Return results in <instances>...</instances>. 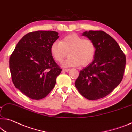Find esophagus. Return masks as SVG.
I'll return each instance as SVG.
<instances>
[{
    "label": "esophagus",
    "mask_w": 132,
    "mask_h": 132,
    "mask_svg": "<svg viewBox=\"0 0 132 132\" xmlns=\"http://www.w3.org/2000/svg\"><path fill=\"white\" fill-rule=\"evenodd\" d=\"M70 70V69H69V68H63V70H62V71L65 72H68Z\"/></svg>",
    "instance_id": "obj_1"
}]
</instances>
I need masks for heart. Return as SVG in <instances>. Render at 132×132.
<instances>
[{
    "mask_svg": "<svg viewBox=\"0 0 132 132\" xmlns=\"http://www.w3.org/2000/svg\"><path fill=\"white\" fill-rule=\"evenodd\" d=\"M64 62L66 67L86 66L94 59L96 54V45L92 40L84 38L76 34L66 35L60 42L55 41L51 46V53L56 62Z\"/></svg>",
    "mask_w": 132,
    "mask_h": 132,
    "instance_id": "obj_1",
    "label": "heart"
}]
</instances>
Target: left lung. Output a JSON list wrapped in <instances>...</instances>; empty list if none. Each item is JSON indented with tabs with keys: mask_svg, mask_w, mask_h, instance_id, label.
Returning <instances> with one entry per match:
<instances>
[{
	"mask_svg": "<svg viewBox=\"0 0 132 132\" xmlns=\"http://www.w3.org/2000/svg\"><path fill=\"white\" fill-rule=\"evenodd\" d=\"M96 45L94 60L80 71L75 86L88 100L104 98L122 80L126 60L117 42L103 31H89L82 34Z\"/></svg>",
	"mask_w": 132,
	"mask_h": 132,
	"instance_id": "obj_1",
	"label": "left lung"
}]
</instances>
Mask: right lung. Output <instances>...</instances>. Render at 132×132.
<instances>
[{
    "label": "right lung",
    "mask_w": 132,
    "mask_h": 132,
    "mask_svg": "<svg viewBox=\"0 0 132 132\" xmlns=\"http://www.w3.org/2000/svg\"><path fill=\"white\" fill-rule=\"evenodd\" d=\"M58 38L55 31L29 32L18 42L10 56L12 82L30 98H45L55 85L62 70L52 57L51 46Z\"/></svg>",
    "instance_id": "add662e5"
}]
</instances>
